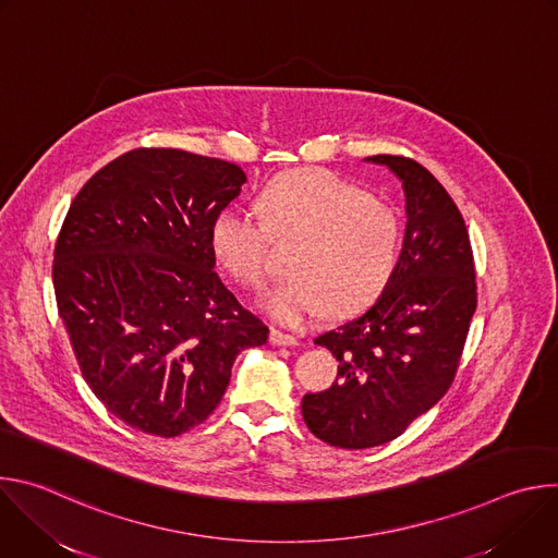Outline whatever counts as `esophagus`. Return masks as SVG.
<instances>
[{
    "label": "esophagus",
    "mask_w": 558,
    "mask_h": 558,
    "mask_svg": "<svg viewBox=\"0 0 558 558\" xmlns=\"http://www.w3.org/2000/svg\"><path fill=\"white\" fill-rule=\"evenodd\" d=\"M269 342H271L274 347H293V344H298V340H295L293 336L282 333V331H278V329H271V331H269Z\"/></svg>",
    "instance_id": "obj_1"
}]
</instances>
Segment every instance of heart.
Wrapping results in <instances>:
<instances>
[{
    "label": "heart",
    "instance_id": "obj_1",
    "mask_svg": "<svg viewBox=\"0 0 558 558\" xmlns=\"http://www.w3.org/2000/svg\"><path fill=\"white\" fill-rule=\"evenodd\" d=\"M258 214L222 209L211 225L220 267L247 287L271 271V243H295L284 282L260 308L287 327H304L329 311L349 315L371 304L400 258V216L331 172H293L267 185Z\"/></svg>",
    "mask_w": 558,
    "mask_h": 558
}]
</instances>
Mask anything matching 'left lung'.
<instances>
[{
	"label": "left lung",
	"mask_w": 558,
	"mask_h": 558,
	"mask_svg": "<svg viewBox=\"0 0 558 558\" xmlns=\"http://www.w3.org/2000/svg\"><path fill=\"white\" fill-rule=\"evenodd\" d=\"M364 161L402 183V252L368 311L315 338L340 362L338 377L302 397L308 430L349 450L392 441L441 400L476 308L468 229L441 183L413 158L377 154Z\"/></svg>",
	"instance_id": "8db88e82"
}]
</instances>
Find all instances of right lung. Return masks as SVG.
Here are the masks:
<instances>
[{"mask_svg":"<svg viewBox=\"0 0 558 558\" xmlns=\"http://www.w3.org/2000/svg\"><path fill=\"white\" fill-rule=\"evenodd\" d=\"M245 172L183 149H132L65 214L52 265L78 368L128 426L177 437L220 404L238 353L269 329L222 284L214 218Z\"/></svg>","mask_w":558,"mask_h":558,"instance_id":"1","label":"right lung"}]
</instances>
